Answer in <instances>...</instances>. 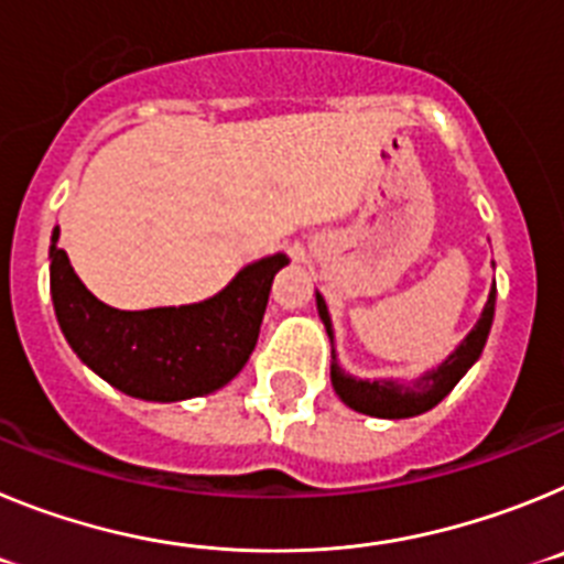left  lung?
Returning a JSON list of instances; mask_svg holds the SVG:
<instances>
[{
	"instance_id": "8db88e82",
	"label": "left lung",
	"mask_w": 564,
	"mask_h": 564,
	"mask_svg": "<svg viewBox=\"0 0 564 564\" xmlns=\"http://www.w3.org/2000/svg\"><path fill=\"white\" fill-rule=\"evenodd\" d=\"M495 302H497V288L491 285L488 291V302L482 307L477 325L468 330V336L457 344L449 358H443L437 367L426 370L423 376L412 378V381H398V378H356L350 372H344L338 364L336 347H333V364H330V381L336 395L341 398L350 410L361 412V415L372 417H390V421H401V417H415L430 412L432 406L443 401L455 390V383L471 370V364L480 358L482 347H486L488 330L495 322ZM316 311L318 318L325 322L327 338L333 344V322L327 313L325 296L316 291Z\"/></svg>"
}]
</instances>
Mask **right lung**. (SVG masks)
<instances>
[{
	"label": "right lung",
	"instance_id": "1",
	"mask_svg": "<svg viewBox=\"0 0 564 564\" xmlns=\"http://www.w3.org/2000/svg\"><path fill=\"white\" fill-rule=\"evenodd\" d=\"M271 253L246 265L220 293L181 307L118 311L84 288L50 237V296L58 327L89 370L123 395L141 401H186L220 390L251 358L279 268Z\"/></svg>",
	"mask_w": 564,
	"mask_h": 564
}]
</instances>
